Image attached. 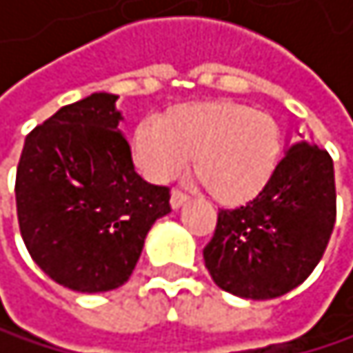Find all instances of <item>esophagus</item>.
Instances as JSON below:
<instances>
[{"label":"esophagus","instance_id":"esophagus-1","mask_svg":"<svg viewBox=\"0 0 353 353\" xmlns=\"http://www.w3.org/2000/svg\"><path fill=\"white\" fill-rule=\"evenodd\" d=\"M186 201H188V194H186V192H182V190H178V188H175V190L171 192V208H173V210H180Z\"/></svg>","mask_w":353,"mask_h":353}]
</instances>
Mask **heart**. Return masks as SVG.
<instances>
[{
    "mask_svg": "<svg viewBox=\"0 0 353 353\" xmlns=\"http://www.w3.org/2000/svg\"><path fill=\"white\" fill-rule=\"evenodd\" d=\"M281 154L275 120L235 101H192L143 118L131 135L135 167L167 184L188 159L196 180L222 205H243L271 182Z\"/></svg>",
    "mask_w": 353,
    "mask_h": 353,
    "instance_id": "heart-1",
    "label": "heart"
}]
</instances>
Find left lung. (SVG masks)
Here are the masks:
<instances>
[{"label": "left lung", "mask_w": 353, "mask_h": 353, "mask_svg": "<svg viewBox=\"0 0 353 353\" xmlns=\"http://www.w3.org/2000/svg\"><path fill=\"white\" fill-rule=\"evenodd\" d=\"M336 218L334 167L307 141L288 148L267 188L237 210H220L203 250L218 286L241 299H277L311 275Z\"/></svg>", "instance_id": "left-lung-1"}]
</instances>
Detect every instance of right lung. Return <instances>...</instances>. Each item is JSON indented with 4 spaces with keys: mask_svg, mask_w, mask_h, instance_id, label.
I'll return each instance as SVG.
<instances>
[{
    "mask_svg": "<svg viewBox=\"0 0 353 353\" xmlns=\"http://www.w3.org/2000/svg\"><path fill=\"white\" fill-rule=\"evenodd\" d=\"M118 94L92 92L35 127L17 169V214L35 265L76 292H108L131 277L169 188L135 173L118 131Z\"/></svg>",
    "mask_w": 353,
    "mask_h": 353,
    "instance_id": "right-lung-1",
    "label": "right lung"
}]
</instances>
